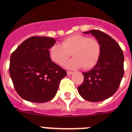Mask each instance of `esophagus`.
<instances>
[{
    "mask_svg": "<svg viewBox=\"0 0 132 132\" xmlns=\"http://www.w3.org/2000/svg\"><path fill=\"white\" fill-rule=\"evenodd\" d=\"M72 73H73V72H72V71H67V75H71Z\"/></svg>",
    "mask_w": 132,
    "mask_h": 132,
    "instance_id": "34e87169",
    "label": "esophagus"
}]
</instances>
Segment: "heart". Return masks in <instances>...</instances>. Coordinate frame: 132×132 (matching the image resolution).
Returning a JSON list of instances; mask_svg holds the SVG:
<instances>
[{"label":"heart","instance_id":"obj_1","mask_svg":"<svg viewBox=\"0 0 132 132\" xmlns=\"http://www.w3.org/2000/svg\"><path fill=\"white\" fill-rule=\"evenodd\" d=\"M101 46L94 38L75 34L63 40L62 44H55L49 48V57L55 64L62 66L72 53L74 57L66 64L68 69L93 68L100 58Z\"/></svg>","mask_w":132,"mask_h":132}]
</instances>
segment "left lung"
Instances as JSON below:
<instances>
[{
    "instance_id": "8db88e82",
    "label": "left lung",
    "mask_w": 132,
    "mask_h": 132,
    "mask_svg": "<svg viewBox=\"0 0 132 132\" xmlns=\"http://www.w3.org/2000/svg\"><path fill=\"white\" fill-rule=\"evenodd\" d=\"M91 34L100 42V58L94 68L83 72L84 82L78 87L85 100L98 102L112 96L118 90L124 74V55L119 44L108 34L98 30L84 32Z\"/></svg>"
}]
</instances>
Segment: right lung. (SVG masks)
<instances>
[{
    "label": "right lung",
    "mask_w": 132,
    "mask_h": 132,
    "mask_svg": "<svg viewBox=\"0 0 132 132\" xmlns=\"http://www.w3.org/2000/svg\"><path fill=\"white\" fill-rule=\"evenodd\" d=\"M55 40L34 36L24 40L12 53L9 74L20 97L34 103H44L54 98L66 71L53 62L49 48Z\"/></svg>",
    "instance_id": "1"
}]
</instances>
